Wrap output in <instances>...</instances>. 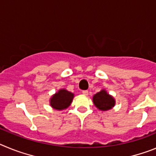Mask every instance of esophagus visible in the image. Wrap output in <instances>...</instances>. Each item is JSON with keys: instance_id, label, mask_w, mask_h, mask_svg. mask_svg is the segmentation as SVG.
<instances>
[{"instance_id": "esophagus-1", "label": "esophagus", "mask_w": 156, "mask_h": 156, "mask_svg": "<svg viewBox=\"0 0 156 156\" xmlns=\"http://www.w3.org/2000/svg\"><path fill=\"white\" fill-rule=\"evenodd\" d=\"M82 93H83V95H88V90H83L82 91Z\"/></svg>"}]
</instances>
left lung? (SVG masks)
Listing matches in <instances>:
<instances>
[{"mask_svg": "<svg viewBox=\"0 0 156 156\" xmlns=\"http://www.w3.org/2000/svg\"><path fill=\"white\" fill-rule=\"evenodd\" d=\"M93 103L101 111H108L115 106V100L105 89H102L94 95Z\"/></svg>", "mask_w": 156, "mask_h": 156, "instance_id": "1", "label": "left lung"}]
</instances>
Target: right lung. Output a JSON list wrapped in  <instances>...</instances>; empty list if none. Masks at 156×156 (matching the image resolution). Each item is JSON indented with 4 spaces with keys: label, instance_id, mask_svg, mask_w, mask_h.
Masks as SVG:
<instances>
[{
    "label": "right lung",
    "instance_id": "add662e5",
    "mask_svg": "<svg viewBox=\"0 0 156 156\" xmlns=\"http://www.w3.org/2000/svg\"><path fill=\"white\" fill-rule=\"evenodd\" d=\"M74 94L66 89H60L51 96L49 101L50 105L55 110H65L71 105L73 100Z\"/></svg>",
    "mask_w": 156,
    "mask_h": 156
}]
</instances>
